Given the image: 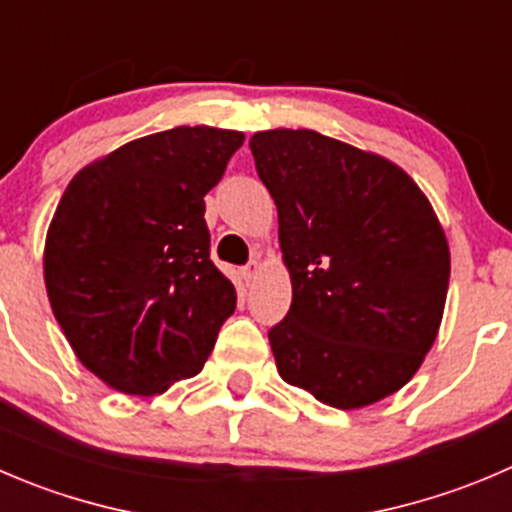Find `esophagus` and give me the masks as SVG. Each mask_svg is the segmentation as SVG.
I'll list each match as a JSON object with an SVG mask.
<instances>
[{"instance_id": "esophagus-1", "label": "esophagus", "mask_w": 512, "mask_h": 512, "mask_svg": "<svg viewBox=\"0 0 512 512\" xmlns=\"http://www.w3.org/2000/svg\"><path fill=\"white\" fill-rule=\"evenodd\" d=\"M257 272H260V262H257V260L247 262V265L242 267V277H245V282H252V280H255Z\"/></svg>"}]
</instances>
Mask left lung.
<instances>
[{"label": "left lung", "mask_w": 512, "mask_h": 512, "mask_svg": "<svg viewBox=\"0 0 512 512\" xmlns=\"http://www.w3.org/2000/svg\"><path fill=\"white\" fill-rule=\"evenodd\" d=\"M280 222L292 305L270 330L285 382L340 410L398 393L438 337L450 247L413 177L312 130L250 140Z\"/></svg>", "instance_id": "obj_1"}]
</instances>
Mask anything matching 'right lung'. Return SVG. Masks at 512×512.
<instances>
[{
	"instance_id": "obj_1",
	"label": "right lung",
	"mask_w": 512,
	"mask_h": 512,
	"mask_svg": "<svg viewBox=\"0 0 512 512\" xmlns=\"http://www.w3.org/2000/svg\"><path fill=\"white\" fill-rule=\"evenodd\" d=\"M245 135L175 127L82 167L44 242L49 305L89 372L124 395L197 375L235 285L210 260L205 195Z\"/></svg>"
}]
</instances>
